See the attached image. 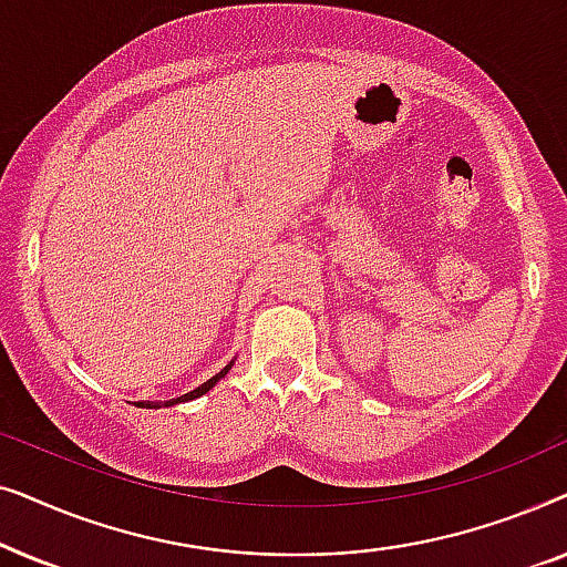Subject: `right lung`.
I'll return each instance as SVG.
<instances>
[{
    "instance_id": "add662e5",
    "label": "right lung",
    "mask_w": 567,
    "mask_h": 567,
    "mask_svg": "<svg viewBox=\"0 0 567 567\" xmlns=\"http://www.w3.org/2000/svg\"><path fill=\"white\" fill-rule=\"evenodd\" d=\"M229 367H231V363H229ZM229 367L224 369V371H219V374H216V377L208 379V382H204V384H200V386H196V390H193V392L183 394V398H177V400H173V402H165V408H167V405H177V402H188V400H196V398H200V394H206L208 390H212V386H214L216 382H219V379H221L224 374H227ZM142 408H159V405H152V402H142Z\"/></svg>"
}]
</instances>
